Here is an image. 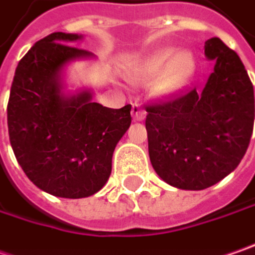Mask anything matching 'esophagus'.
<instances>
[{
  "instance_id": "34e87169",
  "label": "esophagus",
  "mask_w": 255,
  "mask_h": 255,
  "mask_svg": "<svg viewBox=\"0 0 255 255\" xmlns=\"http://www.w3.org/2000/svg\"><path fill=\"white\" fill-rule=\"evenodd\" d=\"M131 114L134 117V120L135 121H142L144 118H145V111L141 108L139 104H134L132 106V111H131Z\"/></svg>"
}]
</instances>
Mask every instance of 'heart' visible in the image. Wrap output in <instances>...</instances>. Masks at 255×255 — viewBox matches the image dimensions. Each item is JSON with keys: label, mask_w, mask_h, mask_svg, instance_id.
<instances>
[{"label": "heart", "mask_w": 255, "mask_h": 255, "mask_svg": "<svg viewBox=\"0 0 255 255\" xmlns=\"http://www.w3.org/2000/svg\"><path fill=\"white\" fill-rule=\"evenodd\" d=\"M194 72L195 61L190 52L161 48L149 54L141 62L138 77L149 83L158 81L160 94L174 95L188 85Z\"/></svg>", "instance_id": "obj_1"}]
</instances>
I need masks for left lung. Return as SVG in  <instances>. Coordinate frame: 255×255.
Listing matches in <instances>:
<instances>
[{
	"instance_id": "left-lung-1",
	"label": "left lung",
	"mask_w": 255,
	"mask_h": 255,
	"mask_svg": "<svg viewBox=\"0 0 255 255\" xmlns=\"http://www.w3.org/2000/svg\"><path fill=\"white\" fill-rule=\"evenodd\" d=\"M204 54L216 64L203 90L147 107L149 161L180 190H204L234 171L254 127V88L240 57L220 38L205 41Z\"/></svg>"
}]
</instances>
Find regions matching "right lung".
Listing matches in <instances>:
<instances>
[{"mask_svg": "<svg viewBox=\"0 0 255 255\" xmlns=\"http://www.w3.org/2000/svg\"><path fill=\"white\" fill-rule=\"evenodd\" d=\"M84 35L52 32L18 62L8 101V132L15 158L45 193L84 198L110 178L113 154L131 126V106L107 108L91 88L67 91L65 70L95 58L70 45Z\"/></svg>", "mask_w": 255, "mask_h": 255, "instance_id": "right-lung-1", "label": "right lung"}]
</instances>
